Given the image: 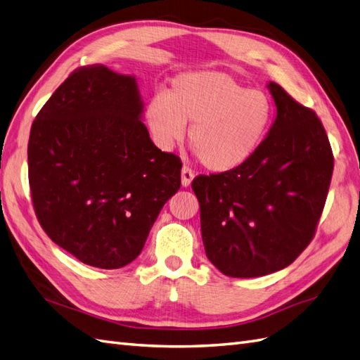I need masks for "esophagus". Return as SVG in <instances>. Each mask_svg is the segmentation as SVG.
<instances>
[{"label":"esophagus","instance_id":"34e87169","mask_svg":"<svg viewBox=\"0 0 360 360\" xmlns=\"http://www.w3.org/2000/svg\"><path fill=\"white\" fill-rule=\"evenodd\" d=\"M193 177H195V172H193L189 167H183L181 169V184L183 186H189L192 183Z\"/></svg>","mask_w":360,"mask_h":360}]
</instances>
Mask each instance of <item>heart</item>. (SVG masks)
Returning <instances> with one entry per match:
<instances>
[{"label": "heart", "mask_w": 360, "mask_h": 360, "mask_svg": "<svg viewBox=\"0 0 360 360\" xmlns=\"http://www.w3.org/2000/svg\"><path fill=\"white\" fill-rule=\"evenodd\" d=\"M271 116L273 105L265 92L245 89L219 71L174 77L145 108V121L162 150L179 145L191 124V147L204 167L217 172L235 169L256 153Z\"/></svg>", "instance_id": "heart-1"}]
</instances>
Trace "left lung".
<instances>
[{
  "mask_svg": "<svg viewBox=\"0 0 360 360\" xmlns=\"http://www.w3.org/2000/svg\"><path fill=\"white\" fill-rule=\"evenodd\" d=\"M277 118L240 167L197 176L207 259L229 277L289 266L314 239L333 174V153L316 113L280 84H268Z\"/></svg>",
  "mask_w": 360,
  "mask_h": 360,
  "instance_id": "8db88e82",
  "label": "left lung"
}]
</instances>
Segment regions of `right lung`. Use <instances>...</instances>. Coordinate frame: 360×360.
<instances>
[{
  "label": "right lung",
  "mask_w": 360,
  "mask_h": 360,
  "mask_svg": "<svg viewBox=\"0 0 360 360\" xmlns=\"http://www.w3.org/2000/svg\"><path fill=\"white\" fill-rule=\"evenodd\" d=\"M142 108L133 77L87 65L68 75L32 124L28 183L37 221L86 265H129L180 189L181 160L151 142Z\"/></svg>",
  "instance_id": "add662e5"
}]
</instances>
